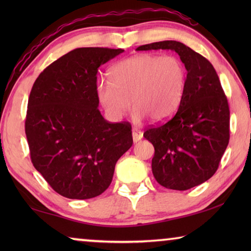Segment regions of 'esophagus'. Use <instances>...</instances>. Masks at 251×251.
I'll return each instance as SVG.
<instances>
[{
    "instance_id": "1",
    "label": "esophagus",
    "mask_w": 251,
    "mask_h": 251,
    "mask_svg": "<svg viewBox=\"0 0 251 251\" xmlns=\"http://www.w3.org/2000/svg\"><path fill=\"white\" fill-rule=\"evenodd\" d=\"M131 135H133L134 143H137V142H139L143 138V133H142L141 130H138V129H134L133 133H131Z\"/></svg>"
}]
</instances>
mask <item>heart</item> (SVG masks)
<instances>
[{"mask_svg":"<svg viewBox=\"0 0 251 251\" xmlns=\"http://www.w3.org/2000/svg\"><path fill=\"white\" fill-rule=\"evenodd\" d=\"M109 80L97 84V96L109 118L117 121L129 109L134 120L160 123L175 114L185 93L187 70L175 55L139 54L116 63Z\"/></svg>","mask_w":251,"mask_h":251,"instance_id":"obj_1","label":"heart"}]
</instances>
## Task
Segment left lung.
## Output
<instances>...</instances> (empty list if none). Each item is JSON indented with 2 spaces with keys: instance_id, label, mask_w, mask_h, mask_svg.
Instances as JSON below:
<instances>
[{
  "instance_id": "left-lung-1",
  "label": "left lung",
  "mask_w": 251,
  "mask_h": 251,
  "mask_svg": "<svg viewBox=\"0 0 251 251\" xmlns=\"http://www.w3.org/2000/svg\"><path fill=\"white\" fill-rule=\"evenodd\" d=\"M136 50H175L187 70L185 93L175 115L144 133L155 148L152 175L169 189L201 185L217 172L230 137V112L218 75L207 58L180 42H156Z\"/></svg>"
}]
</instances>
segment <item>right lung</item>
Masks as SVG:
<instances>
[{
	"label": "right lung",
	"mask_w": 251,
	"mask_h": 251,
	"mask_svg": "<svg viewBox=\"0 0 251 251\" xmlns=\"http://www.w3.org/2000/svg\"><path fill=\"white\" fill-rule=\"evenodd\" d=\"M123 52L73 50L46 67L32 87L25 120L32 164L66 198L103 194L117 160L133 145L129 123H109L97 108L99 67Z\"/></svg>",
	"instance_id": "add662e5"
}]
</instances>
